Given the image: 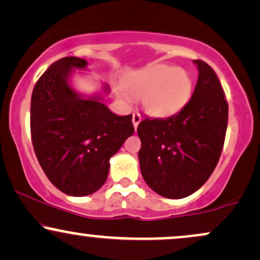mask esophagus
Listing matches in <instances>:
<instances>
[{
	"label": "esophagus",
	"instance_id": "esophagus-1",
	"mask_svg": "<svg viewBox=\"0 0 260 260\" xmlns=\"http://www.w3.org/2000/svg\"><path fill=\"white\" fill-rule=\"evenodd\" d=\"M140 121H142V117H140V115H139V113H133L132 122H133L134 129H137V127H138V124L140 123Z\"/></svg>",
	"mask_w": 260,
	"mask_h": 260
}]
</instances>
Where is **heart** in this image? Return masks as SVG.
I'll use <instances>...</instances> for the list:
<instances>
[{"mask_svg":"<svg viewBox=\"0 0 260 260\" xmlns=\"http://www.w3.org/2000/svg\"><path fill=\"white\" fill-rule=\"evenodd\" d=\"M124 91L118 96L124 103L131 98H142V106L148 115L164 118L180 112L193 94L192 76L183 68L169 64H153L129 73L122 80Z\"/></svg>","mask_w":260,"mask_h":260,"instance_id":"b5f03b06","label":"heart"}]
</instances>
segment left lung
<instances>
[{
    "instance_id": "obj_1",
    "label": "left lung",
    "mask_w": 260,
    "mask_h": 260,
    "mask_svg": "<svg viewBox=\"0 0 260 260\" xmlns=\"http://www.w3.org/2000/svg\"><path fill=\"white\" fill-rule=\"evenodd\" d=\"M198 82L180 112L139 123L138 153L142 176L157 194L181 199L198 190L221 154L229 106L220 80L208 63L194 59Z\"/></svg>"
}]
</instances>
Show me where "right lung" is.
<instances>
[{
  "label": "right lung",
  "instance_id": "add662e5",
  "mask_svg": "<svg viewBox=\"0 0 260 260\" xmlns=\"http://www.w3.org/2000/svg\"><path fill=\"white\" fill-rule=\"evenodd\" d=\"M88 62L63 57L47 68L34 86L30 106L32 147L45 175L64 194L84 197L103 187L110 159L134 133L132 115L118 116L103 92L80 94L71 84L74 70Z\"/></svg>",
  "mask_w": 260,
  "mask_h": 260
}]
</instances>
